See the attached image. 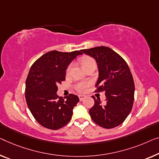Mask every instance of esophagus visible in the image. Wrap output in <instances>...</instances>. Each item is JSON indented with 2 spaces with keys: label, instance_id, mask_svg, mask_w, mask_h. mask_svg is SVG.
Listing matches in <instances>:
<instances>
[{
  "label": "esophagus",
  "instance_id": "obj_1",
  "mask_svg": "<svg viewBox=\"0 0 159 159\" xmlns=\"http://www.w3.org/2000/svg\"><path fill=\"white\" fill-rule=\"evenodd\" d=\"M79 97L80 101H83V100H84V98H86V96H85V95H79Z\"/></svg>",
  "mask_w": 159,
  "mask_h": 159
}]
</instances>
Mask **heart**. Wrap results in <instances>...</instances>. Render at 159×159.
Returning a JSON list of instances; mask_svg holds the SVG:
<instances>
[{
	"instance_id": "1",
	"label": "heart",
	"mask_w": 159,
	"mask_h": 159,
	"mask_svg": "<svg viewBox=\"0 0 159 159\" xmlns=\"http://www.w3.org/2000/svg\"><path fill=\"white\" fill-rule=\"evenodd\" d=\"M94 63H96V62H95V61L93 58H91V57L86 56L81 59V64L84 69L85 68H86L88 66H91V64H94ZM71 66H72V65H70L69 66H68V69H67V73L70 71V68H71ZM89 85H90L89 83L86 82V81L79 82V83H78V84H76V85H75V89H76L79 92H81L82 93V92L86 91V90L88 89V88H89Z\"/></svg>"
}]
</instances>
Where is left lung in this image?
I'll return each mask as SVG.
<instances>
[{
    "mask_svg": "<svg viewBox=\"0 0 159 159\" xmlns=\"http://www.w3.org/2000/svg\"><path fill=\"white\" fill-rule=\"evenodd\" d=\"M96 60L98 78L96 92L103 91L106 103L94 96L89 110L92 120L105 129H113L124 121L131 112L135 86L129 66L120 55L108 47L99 46L81 51Z\"/></svg>",
    "mask_w": 159,
    "mask_h": 159,
    "instance_id": "obj_1",
    "label": "left lung"
}]
</instances>
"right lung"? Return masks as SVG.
<instances>
[{
	"mask_svg": "<svg viewBox=\"0 0 159 159\" xmlns=\"http://www.w3.org/2000/svg\"><path fill=\"white\" fill-rule=\"evenodd\" d=\"M80 51H50L40 57L30 68L25 81V100L32 115L42 126L57 130L71 119L79 97L74 94L65 97L66 99L59 97L57 85L64 81L68 66L78 56L82 55Z\"/></svg>",
	"mask_w": 159,
	"mask_h": 159,
	"instance_id": "add662e5",
	"label": "right lung"
}]
</instances>
